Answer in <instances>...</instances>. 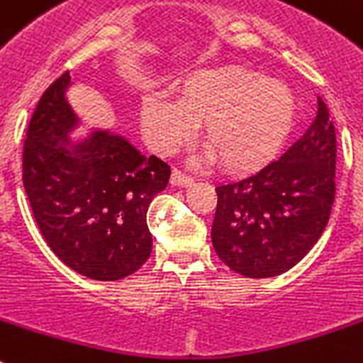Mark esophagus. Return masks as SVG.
Masks as SVG:
<instances>
[{"instance_id":"1","label":"esophagus","mask_w":363,"mask_h":363,"mask_svg":"<svg viewBox=\"0 0 363 363\" xmlns=\"http://www.w3.org/2000/svg\"><path fill=\"white\" fill-rule=\"evenodd\" d=\"M191 182H194V177L186 175L181 169H173L172 172V184H175V186H190Z\"/></svg>"}]
</instances>
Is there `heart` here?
Wrapping results in <instances>:
<instances>
[{"instance_id": "heart-1", "label": "heart", "mask_w": 363, "mask_h": 363, "mask_svg": "<svg viewBox=\"0 0 363 363\" xmlns=\"http://www.w3.org/2000/svg\"><path fill=\"white\" fill-rule=\"evenodd\" d=\"M295 96L243 66H218L191 73L177 101L145 96L140 120L149 145L173 151L203 125V142L219 166L243 172L279 151L295 118Z\"/></svg>"}]
</instances>
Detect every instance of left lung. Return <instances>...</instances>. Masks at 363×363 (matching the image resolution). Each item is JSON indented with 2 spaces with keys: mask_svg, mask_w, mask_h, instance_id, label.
<instances>
[{
  "mask_svg": "<svg viewBox=\"0 0 363 363\" xmlns=\"http://www.w3.org/2000/svg\"><path fill=\"white\" fill-rule=\"evenodd\" d=\"M336 130L318 114L284 155L257 173L216 186L212 245L243 277L267 279L299 264L321 238L336 196Z\"/></svg>",
  "mask_w": 363,
  "mask_h": 363,
  "instance_id": "8db88e82",
  "label": "left lung"
}]
</instances>
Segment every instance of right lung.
Segmentation results:
<instances>
[{
  "instance_id": "right-lung-1",
  "label": "right lung",
  "mask_w": 363,
  "mask_h": 363,
  "mask_svg": "<svg viewBox=\"0 0 363 363\" xmlns=\"http://www.w3.org/2000/svg\"><path fill=\"white\" fill-rule=\"evenodd\" d=\"M64 72L42 94L23 144V188L51 251L94 280H120L144 266L153 249L147 208L172 169L108 130L72 145L79 123Z\"/></svg>"
}]
</instances>
